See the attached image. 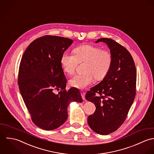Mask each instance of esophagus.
<instances>
[{"instance_id":"obj_1","label":"esophagus","mask_w":154,"mask_h":154,"mask_svg":"<svg viewBox=\"0 0 154 154\" xmlns=\"http://www.w3.org/2000/svg\"><path fill=\"white\" fill-rule=\"evenodd\" d=\"M81 94H82V98L83 100H86V98H85V92L83 91H82L81 92Z\"/></svg>"}]
</instances>
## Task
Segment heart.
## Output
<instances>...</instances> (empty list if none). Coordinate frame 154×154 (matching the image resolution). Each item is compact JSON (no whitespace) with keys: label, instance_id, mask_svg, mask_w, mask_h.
<instances>
[{"label":"heart","instance_id":"obj_1","mask_svg":"<svg viewBox=\"0 0 154 154\" xmlns=\"http://www.w3.org/2000/svg\"><path fill=\"white\" fill-rule=\"evenodd\" d=\"M74 55L65 52L61 55V65L62 70L68 74L74 73L77 63L85 62L83 74L72 77L69 85L75 88L83 89L91 85L93 79L100 80L108 73L111 64L112 55L106 50L90 45H85L75 48Z\"/></svg>","mask_w":154,"mask_h":154}]
</instances>
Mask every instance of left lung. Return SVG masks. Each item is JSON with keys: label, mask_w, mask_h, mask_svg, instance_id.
<instances>
[{"label": "left lung", "mask_w": 154, "mask_h": 154, "mask_svg": "<svg viewBox=\"0 0 154 154\" xmlns=\"http://www.w3.org/2000/svg\"><path fill=\"white\" fill-rule=\"evenodd\" d=\"M99 42L107 45L112 60L103 80L86 94V99L96 106L88 122L94 132L106 135L117 130L126 119L136 95V69L131 55L123 46L108 38L95 42Z\"/></svg>", "instance_id": "1"}]
</instances>
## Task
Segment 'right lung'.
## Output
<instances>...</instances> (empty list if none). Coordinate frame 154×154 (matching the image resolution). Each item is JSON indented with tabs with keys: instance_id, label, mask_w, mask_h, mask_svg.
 I'll return each instance as SVG.
<instances>
[{
	"instance_id": "add662e5",
	"label": "right lung",
	"mask_w": 154,
	"mask_h": 154,
	"mask_svg": "<svg viewBox=\"0 0 154 154\" xmlns=\"http://www.w3.org/2000/svg\"><path fill=\"white\" fill-rule=\"evenodd\" d=\"M73 40L45 35L32 42L20 65L18 85L32 122L45 130L56 129L68 118L72 102H82L79 90L66 91V79L61 65L62 54ZM54 89L61 91L55 94Z\"/></svg>"
}]
</instances>
